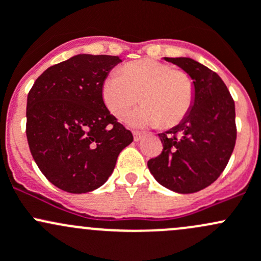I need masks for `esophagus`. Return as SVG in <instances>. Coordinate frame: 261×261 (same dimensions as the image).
I'll use <instances>...</instances> for the list:
<instances>
[{
  "mask_svg": "<svg viewBox=\"0 0 261 261\" xmlns=\"http://www.w3.org/2000/svg\"><path fill=\"white\" fill-rule=\"evenodd\" d=\"M133 138H134V141H136V142L141 141V138H142L141 132H133Z\"/></svg>",
  "mask_w": 261,
  "mask_h": 261,
  "instance_id": "34e87169",
  "label": "esophagus"
}]
</instances>
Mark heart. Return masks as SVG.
I'll return each instance as SVG.
<instances>
[{"mask_svg": "<svg viewBox=\"0 0 261 261\" xmlns=\"http://www.w3.org/2000/svg\"><path fill=\"white\" fill-rule=\"evenodd\" d=\"M139 107L128 117L134 127L163 125L181 122L193 101V85L184 71L172 70L170 65L154 59H142L111 72L101 84L104 106L115 118H123L139 100Z\"/></svg>", "mask_w": 261, "mask_h": 261, "instance_id": "b5f03b06", "label": "heart"}]
</instances>
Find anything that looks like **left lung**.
Instances as JSON below:
<instances>
[{"instance_id":"1","label":"left lung","mask_w":261,"mask_h":261,"mask_svg":"<svg viewBox=\"0 0 261 261\" xmlns=\"http://www.w3.org/2000/svg\"><path fill=\"white\" fill-rule=\"evenodd\" d=\"M193 80V101L186 117L160 133L163 150L148 161L158 184L193 193L214 184L226 167L236 142L235 103L221 77L190 58H165Z\"/></svg>"}]
</instances>
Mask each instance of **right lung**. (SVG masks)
I'll return each instance as SVG.
<instances>
[{"label":"right lung","instance_id":"add662e5","mask_svg":"<svg viewBox=\"0 0 261 261\" xmlns=\"http://www.w3.org/2000/svg\"><path fill=\"white\" fill-rule=\"evenodd\" d=\"M120 61L119 56L79 54L46 69L29 91L30 152L60 190L85 193L100 187L133 142L101 99V84Z\"/></svg>","mask_w":261,"mask_h":261}]
</instances>
